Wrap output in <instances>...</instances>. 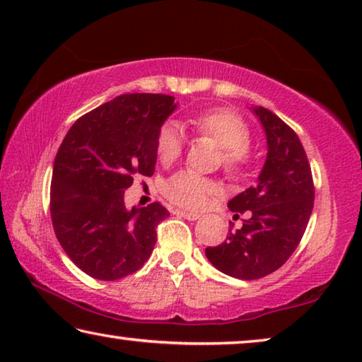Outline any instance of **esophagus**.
Here are the masks:
<instances>
[{
	"label": "esophagus",
	"mask_w": 362,
	"mask_h": 362,
	"mask_svg": "<svg viewBox=\"0 0 362 362\" xmlns=\"http://www.w3.org/2000/svg\"><path fill=\"white\" fill-rule=\"evenodd\" d=\"M174 214H177V216H180L183 218L187 220H198L201 216L199 214H194V212H187V211H182V209H175Z\"/></svg>",
	"instance_id": "esophagus-1"
}]
</instances>
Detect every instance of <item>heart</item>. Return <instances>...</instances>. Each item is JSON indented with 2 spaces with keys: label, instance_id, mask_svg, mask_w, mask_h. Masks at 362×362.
<instances>
[{
  "label": "heart",
  "instance_id": "1",
  "mask_svg": "<svg viewBox=\"0 0 362 362\" xmlns=\"http://www.w3.org/2000/svg\"><path fill=\"white\" fill-rule=\"evenodd\" d=\"M193 129L201 136L211 137L222 146L223 166L235 173L243 169L250 159V129L247 122L240 115L228 108H216L211 112L196 115L189 119ZM185 137L175 122L163 124L156 137V155L163 164H170L179 159ZM220 188L216 182L193 173V170H179L170 175L163 187L166 198L185 209H203L212 196Z\"/></svg>",
  "mask_w": 362,
  "mask_h": 362
}]
</instances>
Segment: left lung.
<instances>
[{
	"instance_id": "1",
	"label": "left lung",
	"mask_w": 362,
	"mask_h": 362,
	"mask_svg": "<svg viewBox=\"0 0 362 362\" xmlns=\"http://www.w3.org/2000/svg\"><path fill=\"white\" fill-rule=\"evenodd\" d=\"M252 112L267 134V161L255 185L228 203L230 211H249L250 217L225 243L206 249L217 269L246 281L284 265L302 240L315 201L313 175L297 134L267 108Z\"/></svg>"
}]
</instances>
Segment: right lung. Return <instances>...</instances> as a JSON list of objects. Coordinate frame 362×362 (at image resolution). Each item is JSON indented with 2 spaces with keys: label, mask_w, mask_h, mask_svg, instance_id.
<instances>
[{
  "label": "right lung",
  "mask_w": 362,
  "mask_h": 362,
  "mask_svg": "<svg viewBox=\"0 0 362 362\" xmlns=\"http://www.w3.org/2000/svg\"><path fill=\"white\" fill-rule=\"evenodd\" d=\"M175 107L173 95L122 94L66 132L54 159L51 218L60 246L89 276L121 279L151 255L169 212L159 203L127 209L124 189L134 175L155 173L158 132Z\"/></svg>",
  "instance_id": "right-lung-1"
}]
</instances>
